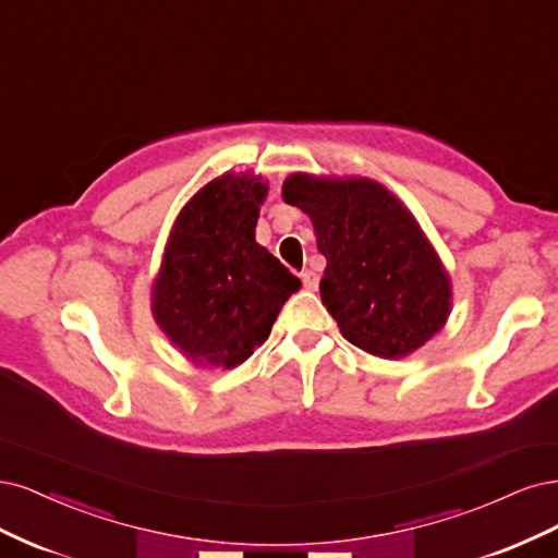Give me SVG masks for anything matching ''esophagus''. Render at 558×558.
Here are the masks:
<instances>
[{"label": "esophagus", "mask_w": 558, "mask_h": 558, "mask_svg": "<svg viewBox=\"0 0 558 558\" xmlns=\"http://www.w3.org/2000/svg\"><path fill=\"white\" fill-rule=\"evenodd\" d=\"M301 282H303L305 290H308V292H315L317 287H319V276H317L315 271H311V268H308V271H303V274H301Z\"/></svg>", "instance_id": "34e87169"}]
</instances>
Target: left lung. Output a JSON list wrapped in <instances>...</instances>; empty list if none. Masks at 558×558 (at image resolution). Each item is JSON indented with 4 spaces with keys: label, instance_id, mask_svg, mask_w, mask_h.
I'll use <instances>...</instances> for the list:
<instances>
[{
    "label": "left lung",
    "instance_id": "obj_1",
    "mask_svg": "<svg viewBox=\"0 0 558 558\" xmlns=\"http://www.w3.org/2000/svg\"><path fill=\"white\" fill-rule=\"evenodd\" d=\"M284 204L308 215L327 257L322 303L352 345L401 359L434 338L452 311V284L412 213L371 178L292 173Z\"/></svg>",
    "mask_w": 558,
    "mask_h": 558
}]
</instances>
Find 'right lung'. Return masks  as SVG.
I'll return each mask as SVG.
<instances>
[{"label":"right lung","instance_id":"right-lung-1","mask_svg":"<svg viewBox=\"0 0 558 558\" xmlns=\"http://www.w3.org/2000/svg\"><path fill=\"white\" fill-rule=\"evenodd\" d=\"M268 185L225 173L178 215L153 284L159 329L194 366L233 368L259 348L301 280L255 241Z\"/></svg>","mask_w":558,"mask_h":558}]
</instances>
